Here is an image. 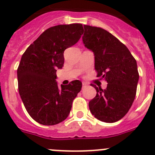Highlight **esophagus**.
I'll list each match as a JSON object with an SVG mask.
<instances>
[{
  "label": "esophagus",
  "instance_id": "obj_1",
  "mask_svg": "<svg viewBox=\"0 0 155 155\" xmlns=\"http://www.w3.org/2000/svg\"><path fill=\"white\" fill-rule=\"evenodd\" d=\"M86 86H87V84L85 83V82H82V87L84 88V87H85Z\"/></svg>",
  "mask_w": 155,
  "mask_h": 155
}]
</instances>
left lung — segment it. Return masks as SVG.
Segmentation results:
<instances>
[{"label":"left lung","instance_id":"8db88e82","mask_svg":"<svg viewBox=\"0 0 155 155\" xmlns=\"http://www.w3.org/2000/svg\"><path fill=\"white\" fill-rule=\"evenodd\" d=\"M84 29V46L94 53L97 76L108 83L106 89L92 85L97 94L89 109L100 121L115 122L127 113L135 99L140 77L137 61L125 45L106 30L90 25Z\"/></svg>","mask_w":155,"mask_h":155}]
</instances>
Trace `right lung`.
I'll use <instances>...</instances> for the list:
<instances>
[{
	"mask_svg": "<svg viewBox=\"0 0 155 155\" xmlns=\"http://www.w3.org/2000/svg\"><path fill=\"white\" fill-rule=\"evenodd\" d=\"M83 31L82 24L49 28L21 56L17 70L18 91L27 112L40 124L54 125L64 121L81 91L79 80L58 87L56 71L64 66V50L79 41Z\"/></svg>",
	"mask_w": 155,
	"mask_h": 155,
	"instance_id": "add662e5",
	"label": "right lung"
}]
</instances>
